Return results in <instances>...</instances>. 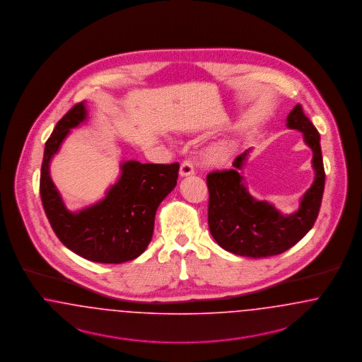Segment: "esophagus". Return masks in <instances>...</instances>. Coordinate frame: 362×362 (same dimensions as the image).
<instances>
[{"label":"esophagus","instance_id":"1","mask_svg":"<svg viewBox=\"0 0 362 362\" xmlns=\"http://www.w3.org/2000/svg\"><path fill=\"white\" fill-rule=\"evenodd\" d=\"M192 174H194V168H193L192 162L190 160H184L181 163V168H180V175L181 177H187V175H192Z\"/></svg>","mask_w":362,"mask_h":362}]
</instances>
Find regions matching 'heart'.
Instances as JSON below:
<instances>
[{"label":"heart","instance_id":"heart-1","mask_svg":"<svg viewBox=\"0 0 362 362\" xmlns=\"http://www.w3.org/2000/svg\"><path fill=\"white\" fill-rule=\"evenodd\" d=\"M228 154H230V150H228V147L224 146V144L215 147V148L212 150V153H211L212 158H214L215 160H218V162L224 160L226 158L228 157Z\"/></svg>","mask_w":362,"mask_h":362}]
</instances>
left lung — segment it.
<instances>
[{"label":"left lung","instance_id":"1","mask_svg":"<svg viewBox=\"0 0 362 362\" xmlns=\"http://www.w3.org/2000/svg\"><path fill=\"white\" fill-rule=\"evenodd\" d=\"M286 127L303 132L305 144L314 153V182L301 197L296 212L283 215L274 205L258 202L249 193L240 169L252 148L234 159V169L206 175L209 231L227 252L250 258L277 255L295 246L315 224L326 178L320 135L300 104L289 112Z\"/></svg>","mask_w":362,"mask_h":362}]
</instances>
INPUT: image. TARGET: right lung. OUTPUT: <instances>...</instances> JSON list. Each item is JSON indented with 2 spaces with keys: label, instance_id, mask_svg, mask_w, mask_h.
<instances>
[{
  "label": "right lung",
  "instance_id": "obj_1",
  "mask_svg": "<svg viewBox=\"0 0 362 362\" xmlns=\"http://www.w3.org/2000/svg\"><path fill=\"white\" fill-rule=\"evenodd\" d=\"M85 103L76 104L57 123L46 141L40 170V197L48 221L63 245L85 259L122 264L148 246L158 205L177 185L180 165L123 162L120 178L105 197L78 212H70L49 175V162L71 128L86 120Z\"/></svg>",
  "mask_w": 362,
  "mask_h": 362
}]
</instances>
